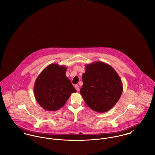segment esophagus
<instances>
[{"mask_svg": "<svg viewBox=\"0 0 155 155\" xmlns=\"http://www.w3.org/2000/svg\"><path fill=\"white\" fill-rule=\"evenodd\" d=\"M74 88H76V89L78 91H79V85H76L74 86Z\"/></svg>", "mask_w": 155, "mask_h": 155, "instance_id": "obj_1", "label": "esophagus"}]
</instances>
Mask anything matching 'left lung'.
Returning a JSON list of instances; mask_svg holds the SVG:
<instances>
[{"label": "left lung", "instance_id": "8db88e82", "mask_svg": "<svg viewBox=\"0 0 155 155\" xmlns=\"http://www.w3.org/2000/svg\"><path fill=\"white\" fill-rule=\"evenodd\" d=\"M81 89L84 101L89 108L98 113L111 109L119 100L123 85L121 79L112 67L101 61L85 66Z\"/></svg>", "mask_w": 155, "mask_h": 155}]
</instances>
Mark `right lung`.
I'll return each mask as SVG.
<instances>
[{"mask_svg":"<svg viewBox=\"0 0 155 155\" xmlns=\"http://www.w3.org/2000/svg\"><path fill=\"white\" fill-rule=\"evenodd\" d=\"M67 67L51 64L37 78L34 94L39 104L45 110L57 111L64 106L71 93L76 90L66 76Z\"/></svg>","mask_w":155,"mask_h":155,"instance_id":"obj_1","label":"right lung"}]
</instances>
